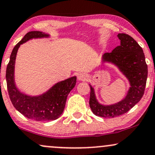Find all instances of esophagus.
I'll return each instance as SVG.
<instances>
[{
  "mask_svg": "<svg viewBox=\"0 0 155 155\" xmlns=\"http://www.w3.org/2000/svg\"><path fill=\"white\" fill-rule=\"evenodd\" d=\"M88 76L84 74H80L79 76H78V79L80 80V81H85V80L87 79Z\"/></svg>",
  "mask_w": 155,
  "mask_h": 155,
  "instance_id": "34e87169",
  "label": "esophagus"
}]
</instances>
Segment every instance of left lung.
Wrapping results in <instances>:
<instances>
[{
	"label": "left lung",
	"instance_id": "1",
	"mask_svg": "<svg viewBox=\"0 0 155 155\" xmlns=\"http://www.w3.org/2000/svg\"><path fill=\"white\" fill-rule=\"evenodd\" d=\"M117 36L120 40V46L111 52L105 53L103 60L116 65L128 79L130 87L120 102L104 106L97 102L94 89L90 87V106L94 114L101 117L114 118L128 111L143 97L147 84L148 68L142 48L130 35L119 33Z\"/></svg>",
	"mask_w": 155,
	"mask_h": 155
}]
</instances>
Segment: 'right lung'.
<instances>
[{"instance_id":"1","label":"right lung","mask_w":155,"mask_h":155,"mask_svg":"<svg viewBox=\"0 0 155 155\" xmlns=\"http://www.w3.org/2000/svg\"><path fill=\"white\" fill-rule=\"evenodd\" d=\"M48 36V34L40 31L28 32L14 47L6 68L7 89L12 104L27 118L38 122L55 120L59 118L63 112L68 95L76 83V77L74 76L57 83L43 95L33 97L25 95L16 87L14 74L16 56L19 46L31 38Z\"/></svg>"}]
</instances>
